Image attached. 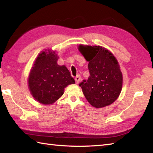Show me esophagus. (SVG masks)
Listing matches in <instances>:
<instances>
[{
  "instance_id": "1",
  "label": "esophagus",
  "mask_w": 153,
  "mask_h": 153,
  "mask_svg": "<svg viewBox=\"0 0 153 153\" xmlns=\"http://www.w3.org/2000/svg\"><path fill=\"white\" fill-rule=\"evenodd\" d=\"M80 79H81V77H80L79 75H77V76L75 77V80H76V84H78L80 81Z\"/></svg>"
}]
</instances>
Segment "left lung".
Here are the masks:
<instances>
[{"label": "left lung", "instance_id": "1", "mask_svg": "<svg viewBox=\"0 0 153 153\" xmlns=\"http://www.w3.org/2000/svg\"><path fill=\"white\" fill-rule=\"evenodd\" d=\"M79 49L89 62L90 76L79 84L85 98L95 108L112 104L120 94L123 74L114 56L100 46L80 45Z\"/></svg>", "mask_w": 153, "mask_h": 153}]
</instances>
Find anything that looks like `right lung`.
<instances>
[{"label": "right lung", "instance_id": "1", "mask_svg": "<svg viewBox=\"0 0 153 153\" xmlns=\"http://www.w3.org/2000/svg\"><path fill=\"white\" fill-rule=\"evenodd\" d=\"M57 59L54 51H43L30 72V91L36 100L43 104H53L63 95L65 87L75 84L68 68L58 65Z\"/></svg>", "mask_w": 153, "mask_h": 153}]
</instances>
